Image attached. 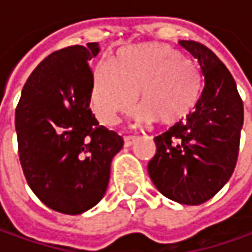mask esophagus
<instances>
[{"label":"esophagus","mask_w":252,"mask_h":252,"mask_svg":"<svg viewBox=\"0 0 252 252\" xmlns=\"http://www.w3.org/2000/svg\"><path fill=\"white\" fill-rule=\"evenodd\" d=\"M135 141H136V136H134V135H128V136L124 138V145L128 148V146H131Z\"/></svg>","instance_id":"1"}]
</instances>
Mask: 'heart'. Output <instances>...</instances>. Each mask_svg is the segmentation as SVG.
Here are the masks:
<instances>
[{"instance_id": "obj_1", "label": "heart", "mask_w": 252, "mask_h": 252, "mask_svg": "<svg viewBox=\"0 0 252 252\" xmlns=\"http://www.w3.org/2000/svg\"><path fill=\"white\" fill-rule=\"evenodd\" d=\"M202 89V78L188 58L176 48L145 43L121 48L116 65L101 63L93 74L92 103L101 123L111 126L138 97L134 111L141 123L158 120L173 126L195 109Z\"/></svg>"}]
</instances>
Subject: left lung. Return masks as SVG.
I'll use <instances>...</instances> for the list:
<instances>
[{
	"label": "left lung",
	"mask_w": 252,
	"mask_h": 252,
	"mask_svg": "<svg viewBox=\"0 0 252 252\" xmlns=\"http://www.w3.org/2000/svg\"><path fill=\"white\" fill-rule=\"evenodd\" d=\"M178 44L198 60L204 91L184 121L155 138L148 173L166 198L199 205L216 195L234 171L244 109L233 76L213 51L191 40Z\"/></svg>",
	"instance_id": "8db88e82"
}]
</instances>
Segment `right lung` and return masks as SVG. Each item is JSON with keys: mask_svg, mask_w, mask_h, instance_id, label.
Masks as SVG:
<instances>
[{"mask_svg": "<svg viewBox=\"0 0 252 252\" xmlns=\"http://www.w3.org/2000/svg\"><path fill=\"white\" fill-rule=\"evenodd\" d=\"M99 51V43H88L50 54L26 81L15 111L26 181L43 204L65 215L99 204L111 160L124 145L91 111L93 74L88 61Z\"/></svg>", "mask_w": 252, "mask_h": 252, "instance_id": "1", "label": "right lung"}]
</instances>
